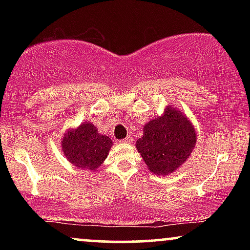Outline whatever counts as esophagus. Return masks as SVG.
I'll use <instances>...</instances> for the list:
<instances>
[{"mask_svg":"<svg viewBox=\"0 0 250 250\" xmlns=\"http://www.w3.org/2000/svg\"><path fill=\"white\" fill-rule=\"evenodd\" d=\"M132 141H133L132 136H131V135H127L125 139L122 140V143H131Z\"/></svg>","mask_w":250,"mask_h":250,"instance_id":"esophagus-1","label":"esophagus"}]
</instances>
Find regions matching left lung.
<instances>
[{"mask_svg":"<svg viewBox=\"0 0 250 250\" xmlns=\"http://www.w3.org/2000/svg\"><path fill=\"white\" fill-rule=\"evenodd\" d=\"M143 128V136L135 146L150 172L157 175H168L176 170L196 146L193 125L174 107H166L163 116L151 119Z\"/></svg>","mask_w":250,"mask_h":250,"instance_id":"8db88e82","label":"left lung"}]
</instances>
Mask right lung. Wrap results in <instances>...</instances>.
Segmentation results:
<instances>
[{
	"instance_id": "obj_1",
	"label": "right lung",
	"mask_w": 250,
	"mask_h": 250,
	"mask_svg": "<svg viewBox=\"0 0 250 250\" xmlns=\"http://www.w3.org/2000/svg\"><path fill=\"white\" fill-rule=\"evenodd\" d=\"M61 146L63 155L74 166L94 172L108 157L112 141L100 134L92 123H82L77 128L64 133Z\"/></svg>"
}]
</instances>
